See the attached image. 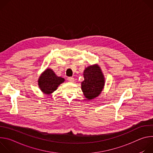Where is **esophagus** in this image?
Segmentation results:
<instances>
[{"instance_id": "1", "label": "esophagus", "mask_w": 153, "mask_h": 153, "mask_svg": "<svg viewBox=\"0 0 153 153\" xmlns=\"http://www.w3.org/2000/svg\"><path fill=\"white\" fill-rule=\"evenodd\" d=\"M67 80L69 81V82H73L74 81V78L73 77H68Z\"/></svg>"}]
</instances>
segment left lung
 <instances>
[{
	"mask_svg": "<svg viewBox=\"0 0 153 153\" xmlns=\"http://www.w3.org/2000/svg\"><path fill=\"white\" fill-rule=\"evenodd\" d=\"M84 80L82 82V90L88 99L97 97L102 91L105 83L103 75L97 65L85 68L83 72Z\"/></svg>",
	"mask_w": 153,
	"mask_h": 153,
	"instance_id": "obj_1",
	"label": "left lung"
}]
</instances>
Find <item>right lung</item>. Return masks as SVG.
Returning a JSON list of instances; mask_svg holds the SVG:
<instances>
[{
    "label": "right lung",
    "mask_w": 153,
    "mask_h": 153,
    "mask_svg": "<svg viewBox=\"0 0 153 153\" xmlns=\"http://www.w3.org/2000/svg\"><path fill=\"white\" fill-rule=\"evenodd\" d=\"M64 80L63 78L57 76L52 70L48 68L41 74L38 83L42 91L47 94H50L56 91L58 86Z\"/></svg>",
    "instance_id": "1"
}]
</instances>
